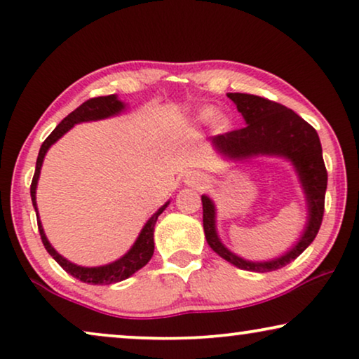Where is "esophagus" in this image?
Segmentation results:
<instances>
[{
    "label": "esophagus",
    "mask_w": 359,
    "mask_h": 359,
    "mask_svg": "<svg viewBox=\"0 0 359 359\" xmlns=\"http://www.w3.org/2000/svg\"><path fill=\"white\" fill-rule=\"evenodd\" d=\"M205 180H206V177H205L203 174H200V172H191V174L187 175V184L194 185V187L205 184Z\"/></svg>",
    "instance_id": "1"
}]
</instances>
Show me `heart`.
Wrapping results in <instances>:
<instances>
[{
  "label": "heart",
  "mask_w": 359,
  "mask_h": 359,
  "mask_svg": "<svg viewBox=\"0 0 359 359\" xmlns=\"http://www.w3.org/2000/svg\"><path fill=\"white\" fill-rule=\"evenodd\" d=\"M211 115H213V110L205 109V110H201V112H200L198 118L201 120V122H206V120L211 118ZM228 123H229L228 118H226L224 115H216L215 120H213V127H215V130H218V131H223V130L228 128Z\"/></svg>",
  "instance_id": "heart-1"
}]
</instances>
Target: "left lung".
Segmentation results:
<instances>
[{"label":"left lung","mask_w":359,"mask_h":359,"mask_svg":"<svg viewBox=\"0 0 359 359\" xmlns=\"http://www.w3.org/2000/svg\"><path fill=\"white\" fill-rule=\"evenodd\" d=\"M228 97L237 105V110L245 120L241 130L216 135L211 143L221 154L229 159H249L252 156H280L291 161L304 189L309 221L299 242L280 259L270 262H249L241 259L226 249L216 232L215 205L206 195H201L203 203V229L211 249L219 257L236 265L237 269L265 273L283 269L297 259L311 242L316 239L324 218L327 169L322 158L320 140L314 127L304 118L278 102L260 95L229 93Z\"/></svg>","instance_id":"8db88e82"}]
</instances>
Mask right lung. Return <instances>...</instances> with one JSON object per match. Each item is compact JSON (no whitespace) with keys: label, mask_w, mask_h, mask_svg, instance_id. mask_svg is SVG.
<instances>
[{"label":"right lung","mask_w":359,"mask_h":359,"mask_svg":"<svg viewBox=\"0 0 359 359\" xmlns=\"http://www.w3.org/2000/svg\"><path fill=\"white\" fill-rule=\"evenodd\" d=\"M125 109L123 102H120L117 99V95L110 94V95H102V97H93L89 100H86L79 105L78 109H74L68 117H65L57 128H55L52 133L47 136V140L43 141L42 146H40L39 151V158H37V164H35V174L32 179V184H30V196H32V205L35 208V213H37V203H35V189H37V182H39V175H40V169H42V163L45 154L50 146H52L55 141H58L62 136L67 133V131L74 127L76 123L81 122H93V120H100V118H107L112 117V115H117L122 112ZM169 205V201L165 205L161 206V208L156 211V213L151 216L148 219V223L144 224V228L141 229L138 239L133 244V247L125 254L122 259L112 262L109 265H102V266H79L74 265L72 262L65 259L58 254L57 250L50 245V242L47 237H45V232L42 228V223L37 218V224H39V232L40 237H42V242L45 245V249L50 255L53 257L55 260L58 262V265L62 269L69 273L74 278H78L83 283H89V285H112V283H118L127 280L128 276H131L135 271H138L140 269L148 264L153 257L154 252V224L158 221V216L163 213L165 210V206Z\"/></svg>","instance_id":"right-lung-1"}]
</instances>
